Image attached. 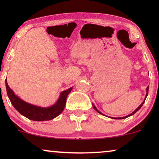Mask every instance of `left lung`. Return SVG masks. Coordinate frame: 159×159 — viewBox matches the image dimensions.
Listing matches in <instances>:
<instances>
[{"label": "left lung", "mask_w": 159, "mask_h": 159, "mask_svg": "<svg viewBox=\"0 0 159 159\" xmlns=\"http://www.w3.org/2000/svg\"><path fill=\"white\" fill-rule=\"evenodd\" d=\"M148 89H149V86H148V88H146V95H145V100H144V101H143V103H141V104H140V106H138V108H136V109H135V110H134L133 112H132V114H129V115H127V116H124V117H119V118H113V119H125V118H127V117H129V116H132V115H133V114H135V113H136L137 111H138L139 109H140V108L141 107H142V106H143V103H145V99H146V98H147V95H148ZM93 108H94V109H95V111H97L98 113H99V114H102V115H103V114H102V113H101V111H99L97 109V108H96V107H95V105H94V104H93Z\"/></svg>", "instance_id": "left-lung-1"}]
</instances>
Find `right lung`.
<instances>
[{"label": "right lung", "mask_w": 159, "mask_h": 159, "mask_svg": "<svg viewBox=\"0 0 159 159\" xmlns=\"http://www.w3.org/2000/svg\"><path fill=\"white\" fill-rule=\"evenodd\" d=\"M5 82L8 97L9 98L13 106L22 116L27 117L30 120L36 121L51 120L58 116L64 111L67 96L72 90V88H70L66 90L62 91L57 101L53 106L49 107H41V106L32 105L21 100L20 98L15 95L14 91L9 88L7 80H6Z\"/></svg>", "instance_id": "obj_1"}]
</instances>
